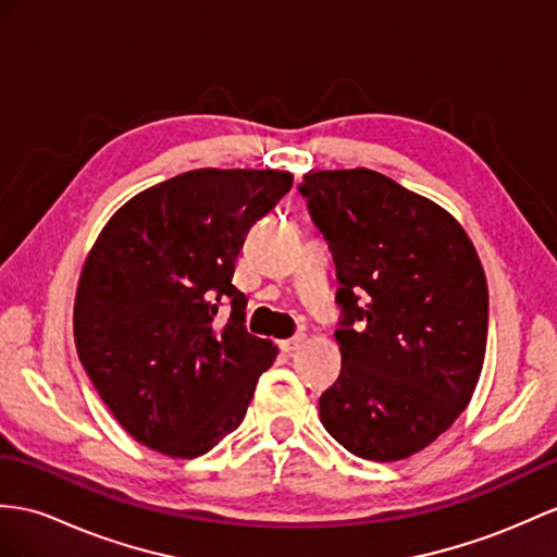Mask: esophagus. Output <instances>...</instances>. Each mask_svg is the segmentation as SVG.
<instances>
[{
    "label": "esophagus",
    "mask_w": 557,
    "mask_h": 557,
    "mask_svg": "<svg viewBox=\"0 0 557 557\" xmlns=\"http://www.w3.org/2000/svg\"><path fill=\"white\" fill-rule=\"evenodd\" d=\"M305 341H307V335H295V337H290V341H281V349L283 351H295V349H300L302 345H305Z\"/></svg>",
    "instance_id": "esophagus-1"
}]
</instances>
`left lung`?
<instances>
[{
  "label": "left lung",
  "mask_w": 557,
  "mask_h": 557,
  "mask_svg": "<svg viewBox=\"0 0 557 557\" xmlns=\"http://www.w3.org/2000/svg\"><path fill=\"white\" fill-rule=\"evenodd\" d=\"M300 194L341 281L343 369L319 399L321 423L359 458H409L480 381L490 293L478 250L437 202L381 172H309Z\"/></svg>",
  "instance_id": "1"
}]
</instances>
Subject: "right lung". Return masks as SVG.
Here are the masks:
<instances>
[{
	"mask_svg": "<svg viewBox=\"0 0 557 557\" xmlns=\"http://www.w3.org/2000/svg\"><path fill=\"white\" fill-rule=\"evenodd\" d=\"M290 186L278 170L176 174L129 198L91 246L75 347L103 404L148 449L196 458L246 418L278 347L243 325L248 297L234 267L250 226Z\"/></svg>",
	"mask_w": 557,
	"mask_h": 557,
	"instance_id": "add662e5",
	"label": "right lung"
}]
</instances>
